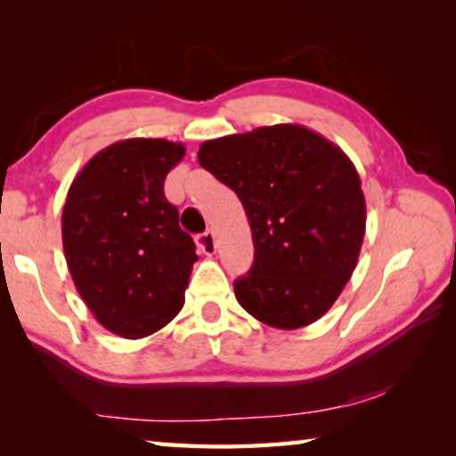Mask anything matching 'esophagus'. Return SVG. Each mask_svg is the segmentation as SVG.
Listing matches in <instances>:
<instances>
[{"label": "esophagus", "instance_id": "obj_1", "mask_svg": "<svg viewBox=\"0 0 456 456\" xmlns=\"http://www.w3.org/2000/svg\"><path fill=\"white\" fill-rule=\"evenodd\" d=\"M197 247L205 256H213L215 249H217V241H215V233L211 229H207L203 235L197 237Z\"/></svg>", "mask_w": 456, "mask_h": 456}]
</instances>
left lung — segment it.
Returning <instances> with one entry per match:
<instances>
[{
  "label": "left lung",
  "mask_w": 456,
  "mask_h": 456,
  "mask_svg": "<svg viewBox=\"0 0 456 456\" xmlns=\"http://www.w3.org/2000/svg\"><path fill=\"white\" fill-rule=\"evenodd\" d=\"M199 165L237 192L256 259L233 283L247 314L277 330L326 314L358 264L366 200L339 146L302 125L261 126L200 144Z\"/></svg>",
  "instance_id": "8db88e82"
}]
</instances>
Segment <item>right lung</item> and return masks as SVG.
I'll return each instance as SVG.
<instances>
[{
	"mask_svg": "<svg viewBox=\"0 0 456 456\" xmlns=\"http://www.w3.org/2000/svg\"><path fill=\"white\" fill-rule=\"evenodd\" d=\"M184 152L165 138H126L94 154L68 189L66 264L92 315L117 336H151L184 304L199 256L163 191Z\"/></svg>",
	"mask_w": 456,
	"mask_h": 456,
	"instance_id": "right-lung-1",
	"label": "right lung"
}]
</instances>
